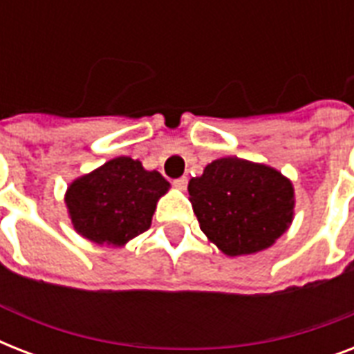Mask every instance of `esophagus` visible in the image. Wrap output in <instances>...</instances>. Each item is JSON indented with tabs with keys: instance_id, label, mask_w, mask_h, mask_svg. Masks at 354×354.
I'll list each match as a JSON object with an SVG mask.
<instances>
[{
	"instance_id": "obj_1",
	"label": "esophagus",
	"mask_w": 354,
	"mask_h": 354,
	"mask_svg": "<svg viewBox=\"0 0 354 354\" xmlns=\"http://www.w3.org/2000/svg\"><path fill=\"white\" fill-rule=\"evenodd\" d=\"M172 185H174L176 189H180V191H185V189H187V178L185 176L178 178V180H174V182H172Z\"/></svg>"
}]
</instances>
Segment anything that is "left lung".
I'll use <instances>...</instances> for the list:
<instances>
[{
  "label": "left lung",
  "instance_id": "1",
  "mask_svg": "<svg viewBox=\"0 0 354 354\" xmlns=\"http://www.w3.org/2000/svg\"><path fill=\"white\" fill-rule=\"evenodd\" d=\"M189 200L200 230L227 257L274 246L294 218V185L277 169L227 156L191 178Z\"/></svg>",
  "mask_w": 354,
  "mask_h": 354
}]
</instances>
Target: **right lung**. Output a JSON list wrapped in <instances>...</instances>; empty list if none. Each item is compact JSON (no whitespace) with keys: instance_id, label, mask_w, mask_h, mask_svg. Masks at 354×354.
Listing matches in <instances>:
<instances>
[{"instance_id":"right-lung-1","label":"right lung","mask_w":354,"mask_h":354,"mask_svg":"<svg viewBox=\"0 0 354 354\" xmlns=\"http://www.w3.org/2000/svg\"><path fill=\"white\" fill-rule=\"evenodd\" d=\"M169 189L158 171L119 156L69 183L64 202L80 236L121 248L149 230L158 200Z\"/></svg>"}]
</instances>
